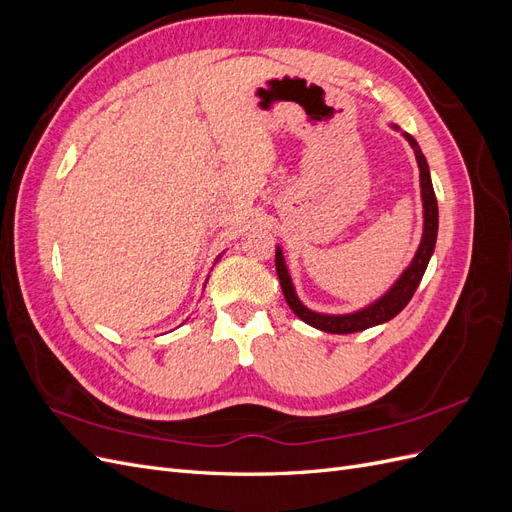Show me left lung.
I'll use <instances>...</instances> for the list:
<instances>
[{
    "label": "left lung",
    "instance_id": "8db88e82",
    "mask_svg": "<svg viewBox=\"0 0 512 512\" xmlns=\"http://www.w3.org/2000/svg\"><path fill=\"white\" fill-rule=\"evenodd\" d=\"M393 128H397V126H393ZM404 136L410 143V147L414 149L418 170H421V198H423V220H425L423 222V239L410 262V267L401 273L399 280L391 286V290L386 292L384 297H380L378 301H374L371 305L359 309V312H352V314H337L335 316V314L312 312V309H307L299 301L297 292H294L290 275H288V269H286L284 254L280 247H275V271H277V277H280L286 303L290 305L294 314L309 324V327L320 329L324 333L344 335V333L365 331L369 327H376V324L389 322L410 303L412 294L416 292L418 284H421V280H423L425 269L429 265V258L433 254V247H436V237H438V200H436V192H433L429 166H427V160L423 156L421 147H418V143L408 132H404Z\"/></svg>",
    "mask_w": 512,
    "mask_h": 512
}]
</instances>
